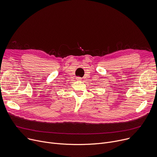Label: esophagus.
Masks as SVG:
<instances>
[{
  "instance_id": "1",
  "label": "esophagus",
  "mask_w": 157,
  "mask_h": 157,
  "mask_svg": "<svg viewBox=\"0 0 157 157\" xmlns=\"http://www.w3.org/2000/svg\"><path fill=\"white\" fill-rule=\"evenodd\" d=\"M76 79H77L78 81H81V80H82L81 78H80V77H77V78H76Z\"/></svg>"
}]
</instances>
